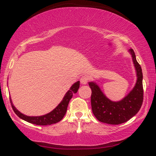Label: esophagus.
Here are the masks:
<instances>
[{"mask_svg": "<svg viewBox=\"0 0 156 156\" xmlns=\"http://www.w3.org/2000/svg\"><path fill=\"white\" fill-rule=\"evenodd\" d=\"M89 81V76L87 75H84L82 76L80 79V82L82 84H86Z\"/></svg>", "mask_w": 156, "mask_h": 156, "instance_id": "esophagus-1", "label": "esophagus"}]
</instances>
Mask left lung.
Returning a JSON list of instances; mask_svg holds the SVG:
<instances>
[{"label": "left lung", "mask_w": 156, "mask_h": 156, "mask_svg": "<svg viewBox=\"0 0 156 156\" xmlns=\"http://www.w3.org/2000/svg\"><path fill=\"white\" fill-rule=\"evenodd\" d=\"M129 51L132 55L138 79L133 90L123 100L117 102L110 101L95 83H89V86L91 89V104L92 112L97 120L102 123L112 125L124 123L135 116L142 106L144 88L141 67L136 60L133 49H130Z\"/></svg>", "instance_id": "1"}]
</instances>
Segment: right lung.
<instances>
[{
  "mask_svg": "<svg viewBox=\"0 0 156 156\" xmlns=\"http://www.w3.org/2000/svg\"><path fill=\"white\" fill-rule=\"evenodd\" d=\"M79 87H80V81L76 82V83L72 85L71 88L69 91L66 93L65 97L63 98L62 101L60 102V104L52 111L49 114L44 115L41 116H27L25 115L21 114L20 112L15 108V106L12 105L11 100H10V104L12 108V110L16 113V114L20 119L23 120L27 121V122L33 123V124L39 125V126H48L51 125L53 123H56L59 121H60L67 112V106L69 104L70 99L72 98L74 94L77 92Z\"/></svg>",
  "mask_w": 156,
  "mask_h": 156,
  "instance_id": "obj_1",
  "label": "right lung"
}]
</instances>
